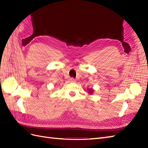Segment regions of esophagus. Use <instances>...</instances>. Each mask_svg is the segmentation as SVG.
Wrapping results in <instances>:
<instances>
[{
	"label": "esophagus",
	"mask_w": 148,
	"mask_h": 148,
	"mask_svg": "<svg viewBox=\"0 0 148 148\" xmlns=\"http://www.w3.org/2000/svg\"><path fill=\"white\" fill-rule=\"evenodd\" d=\"M70 82H71V83H74V82H75L76 81H75V79L74 78H70Z\"/></svg>",
	"instance_id": "obj_1"
}]
</instances>
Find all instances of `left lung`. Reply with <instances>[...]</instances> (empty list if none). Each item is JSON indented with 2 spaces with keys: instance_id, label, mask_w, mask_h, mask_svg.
<instances>
[{
  "instance_id": "8db88e82",
  "label": "left lung",
  "mask_w": 148,
  "mask_h": 148,
  "mask_svg": "<svg viewBox=\"0 0 148 148\" xmlns=\"http://www.w3.org/2000/svg\"><path fill=\"white\" fill-rule=\"evenodd\" d=\"M88 92L89 95H92L93 92H94V89L92 88L88 89Z\"/></svg>"
}]
</instances>
